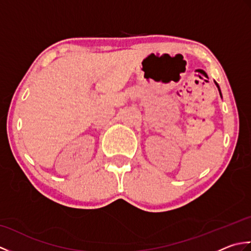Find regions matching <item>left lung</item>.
I'll return each mask as SVG.
<instances>
[{
  "label": "left lung",
  "instance_id": "obj_1",
  "mask_svg": "<svg viewBox=\"0 0 251 251\" xmlns=\"http://www.w3.org/2000/svg\"><path fill=\"white\" fill-rule=\"evenodd\" d=\"M215 84H216V86L218 87V90H219V94H220V96H221V98H222V94H221V90H220V87H219V85H218V83H217V82H215Z\"/></svg>",
  "mask_w": 251,
  "mask_h": 251
}]
</instances>
